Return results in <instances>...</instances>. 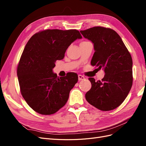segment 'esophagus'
Returning <instances> with one entry per match:
<instances>
[{"instance_id": "obj_1", "label": "esophagus", "mask_w": 146, "mask_h": 146, "mask_svg": "<svg viewBox=\"0 0 146 146\" xmlns=\"http://www.w3.org/2000/svg\"><path fill=\"white\" fill-rule=\"evenodd\" d=\"M78 80H84V79L85 78V77L82 76V75H78Z\"/></svg>"}]
</instances>
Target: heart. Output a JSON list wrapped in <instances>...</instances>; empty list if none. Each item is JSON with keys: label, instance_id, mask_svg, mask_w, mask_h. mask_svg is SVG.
Returning a JSON list of instances; mask_svg holds the SVG:
<instances>
[{"label": "heart", "instance_id": "b5f03b06", "mask_svg": "<svg viewBox=\"0 0 146 146\" xmlns=\"http://www.w3.org/2000/svg\"><path fill=\"white\" fill-rule=\"evenodd\" d=\"M87 42V41H83V42ZM82 43V42H81Z\"/></svg>", "mask_w": 146, "mask_h": 146}]
</instances>
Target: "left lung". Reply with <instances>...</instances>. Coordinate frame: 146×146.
Segmentation results:
<instances>
[{
	"label": "left lung",
	"instance_id": "left-lung-1",
	"mask_svg": "<svg viewBox=\"0 0 146 146\" xmlns=\"http://www.w3.org/2000/svg\"><path fill=\"white\" fill-rule=\"evenodd\" d=\"M80 33L94 44L91 64L103 68L102 80L89 78L91 88L85 94L88 102L102 111H110L121 105L133 83L132 58L120 36L113 29L94 27Z\"/></svg>",
	"mask_w": 146,
	"mask_h": 146
}]
</instances>
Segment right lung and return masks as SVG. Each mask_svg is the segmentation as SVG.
Returning <instances> with one entry per match:
<instances>
[{
	"instance_id": "add662e5",
	"label": "right lung",
	"mask_w": 146,
	"mask_h": 146,
	"mask_svg": "<svg viewBox=\"0 0 146 146\" xmlns=\"http://www.w3.org/2000/svg\"><path fill=\"white\" fill-rule=\"evenodd\" d=\"M82 38L79 31L48 29L33 35L26 44L17 66L20 91L26 102L44 115L54 114L66 104L78 81L77 74L65 77L53 73L57 60L64 57L68 47Z\"/></svg>"
}]
</instances>
